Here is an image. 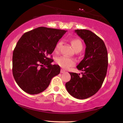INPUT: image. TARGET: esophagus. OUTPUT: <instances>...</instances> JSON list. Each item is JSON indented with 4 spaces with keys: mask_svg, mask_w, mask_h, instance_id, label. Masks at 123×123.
Wrapping results in <instances>:
<instances>
[{
    "mask_svg": "<svg viewBox=\"0 0 123 123\" xmlns=\"http://www.w3.org/2000/svg\"><path fill=\"white\" fill-rule=\"evenodd\" d=\"M65 70H63V69H61V73H65Z\"/></svg>",
    "mask_w": 123,
    "mask_h": 123,
    "instance_id": "esophagus-1",
    "label": "esophagus"
}]
</instances>
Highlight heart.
<instances>
[{"mask_svg":"<svg viewBox=\"0 0 123 123\" xmlns=\"http://www.w3.org/2000/svg\"><path fill=\"white\" fill-rule=\"evenodd\" d=\"M71 44L72 45L73 49L76 52H80L83 49V43L80 39H73L71 40ZM62 46V42H58L56 45L55 48V51L56 52L59 51ZM56 62L61 67L64 69H68L70 67L75 65V61L72 58H69L66 57H60L57 58Z\"/></svg>","mask_w":123,"mask_h":123,"instance_id":"heart-1","label":"heart"}]
</instances>
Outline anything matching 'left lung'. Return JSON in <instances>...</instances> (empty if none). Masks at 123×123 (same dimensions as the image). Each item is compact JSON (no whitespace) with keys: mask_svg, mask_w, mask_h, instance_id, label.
<instances>
[{"mask_svg":"<svg viewBox=\"0 0 123 123\" xmlns=\"http://www.w3.org/2000/svg\"><path fill=\"white\" fill-rule=\"evenodd\" d=\"M75 32L86 46L84 58L77 66L82 76L69 72L71 79L65 86L72 97L83 99L94 95L102 86L108 69V51L104 41L91 31L77 29Z\"/></svg>","mask_w":123,"mask_h":123,"instance_id":"obj_1","label":"left lung"}]
</instances>
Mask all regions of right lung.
<instances>
[{
	"mask_svg": "<svg viewBox=\"0 0 123 123\" xmlns=\"http://www.w3.org/2000/svg\"><path fill=\"white\" fill-rule=\"evenodd\" d=\"M66 31L39 27L26 32L18 41L12 54V74L20 88L29 94L43 92L52 78L60 73L49 57Z\"/></svg>",
	"mask_w": 123,
	"mask_h": 123,
	"instance_id": "1",
	"label": "right lung"
}]
</instances>
